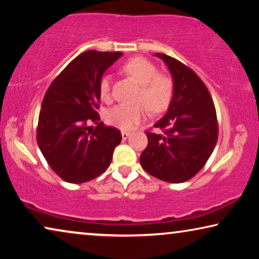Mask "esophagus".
I'll return each instance as SVG.
<instances>
[{
	"label": "esophagus",
	"instance_id": "esophagus-1",
	"mask_svg": "<svg viewBox=\"0 0 259 259\" xmlns=\"http://www.w3.org/2000/svg\"><path fill=\"white\" fill-rule=\"evenodd\" d=\"M131 136V133L130 132H121V137H122V139L123 140H126L127 138H128Z\"/></svg>",
	"mask_w": 259,
	"mask_h": 259
}]
</instances>
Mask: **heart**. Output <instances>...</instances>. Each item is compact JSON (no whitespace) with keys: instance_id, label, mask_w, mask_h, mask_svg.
<instances>
[{"instance_id":"1","label":"heart","mask_w":259,"mask_h":259,"mask_svg":"<svg viewBox=\"0 0 259 259\" xmlns=\"http://www.w3.org/2000/svg\"><path fill=\"white\" fill-rule=\"evenodd\" d=\"M123 72L140 84L137 102H144L152 112H160L168 105L172 94V83L168 77L159 75L153 63L144 58H134L122 67ZM100 97L108 100L111 97V77L104 75L99 83ZM146 115L143 105H116L108 109L106 120L120 130H131L143 121Z\"/></svg>"}]
</instances>
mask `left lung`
<instances>
[{
	"label": "left lung",
	"mask_w": 259,
	"mask_h": 259,
	"mask_svg": "<svg viewBox=\"0 0 259 259\" xmlns=\"http://www.w3.org/2000/svg\"><path fill=\"white\" fill-rule=\"evenodd\" d=\"M167 66L173 81L167 112L153 125L162 133L147 132V147L140 165L155 178L184 183L206 164L218 139L215 108L199 76L178 60L157 53Z\"/></svg>",
	"instance_id": "obj_1"
}]
</instances>
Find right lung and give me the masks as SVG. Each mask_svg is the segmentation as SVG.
I'll use <instances>...</instances> for the list:
<instances>
[{
	"label": "right lung",
	"mask_w": 259,
	"mask_h": 259,
	"mask_svg": "<svg viewBox=\"0 0 259 259\" xmlns=\"http://www.w3.org/2000/svg\"><path fill=\"white\" fill-rule=\"evenodd\" d=\"M122 53L88 51L73 60L53 81L41 105L37 145L48 165L62 180L86 183L111 165L121 141L119 130L100 120L99 83Z\"/></svg>",
	"instance_id": "add662e5"
}]
</instances>
